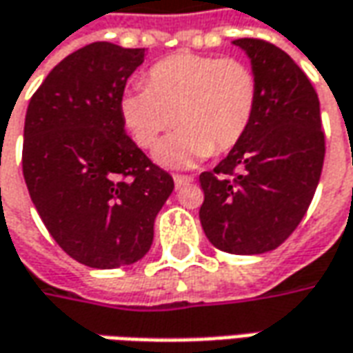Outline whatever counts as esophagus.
<instances>
[{"mask_svg": "<svg viewBox=\"0 0 353 353\" xmlns=\"http://www.w3.org/2000/svg\"><path fill=\"white\" fill-rule=\"evenodd\" d=\"M174 181H176V189H181L183 185L191 183V181H193V177L183 176V174H176V176H174Z\"/></svg>", "mask_w": 353, "mask_h": 353, "instance_id": "34e87169", "label": "esophagus"}]
</instances>
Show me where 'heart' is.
I'll return each mask as SVG.
<instances>
[{
    "label": "heart",
    "instance_id": "obj_1",
    "mask_svg": "<svg viewBox=\"0 0 353 353\" xmlns=\"http://www.w3.org/2000/svg\"><path fill=\"white\" fill-rule=\"evenodd\" d=\"M258 107V78L238 58L174 54L146 72V88L121 97V117L140 148H154L176 125L179 132L158 148V160L189 165L230 152L246 137Z\"/></svg>",
    "mask_w": 353,
    "mask_h": 353
}]
</instances>
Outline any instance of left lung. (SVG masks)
<instances>
[{
  "label": "left lung",
  "instance_id": "1",
  "mask_svg": "<svg viewBox=\"0 0 353 353\" xmlns=\"http://www.w3.org/2000/svg\"><path fill=\"white\" fill-rule=\"evenodd\" d=\"M258 78V107L246 137L199 183L201 226L214 248L263 254L293 234L324 164L321 103L291 56L261 39H238Z\"/></svg>",
  "mask_w": 353,
  "mask_h": 353
}]
</instances>
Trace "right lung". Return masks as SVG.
<instances>
[{
	"mask_svg": "<svg viewBox=\"0 0 353 353\" xmlns=\"http://www.w3.org/2000/svg\"><path fill=\"white\" fill-rule=\"evenodd\" d=\"M146 48L92 43L32 93L23 176L56 244L83 265L113 270L150 250L174 177L128 139L121 97Z\"/></svg>",
	"mask_w": 353,
	"mask_h": 353,
	"instance_id": "right-lung-1",
	"label": "right lung"
}]
</instances>
